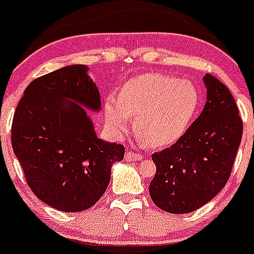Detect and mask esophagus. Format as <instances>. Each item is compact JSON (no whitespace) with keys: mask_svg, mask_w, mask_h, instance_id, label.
I'll return each mask as SVG.
<instances>
[{"mask_svg":"<svg viewBox=\"0 0 254 254\" xmlns=\"http://www.w3.org/2000/svg\"><path fill=\"white\" fill-rule=\"evenodd\" d=\"M125 160L127 161H140V160H142V156L140 155V153L127 151V152L125 153Z\"/></svg>","mask_w":254,"mask_h":254,"instance_id":"1","label":"esophagus"}]
</instances>
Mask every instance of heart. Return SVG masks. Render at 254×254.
<instances>
[{"label":"heart","instance_id":"obj_1","mask_svg":"<svg viewBox=\"0 0 254 254\" xmlns=\"http://www.w3.org/2000/svg\"><path fill=\"white\" fill-rule=\"evenodd\" d=\"M200 104L193 82L162 73H142L123 86L119 98L107 97L104 114L118 136L127 132L130 118L142 141L166 147L178 141L190 125Z\"/></svg>","mask_w":254,"mask_h":254}]
</instances>
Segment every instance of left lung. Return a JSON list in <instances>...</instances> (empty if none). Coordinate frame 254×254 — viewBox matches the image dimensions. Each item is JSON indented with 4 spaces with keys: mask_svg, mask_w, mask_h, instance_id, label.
<instances>
[{
    "mask_svg": "<svg viewBox=\"0 0 254 254\" xmlns=\"http://www.w3.org/2000/svg\"><path fill=\"white\" fill-rule=\"evenodd\" d=\"M203 81L206 103L201 114L178 141L152 155L151 199L171 214L194 211L224 188L242 139V120L231 92L209 73Z\"/></svg>",
    "mask_w": 254,
    "mask_h": 254,
    "instance_id": "obj_1",
    "label": "left lung"
}]
</instances>
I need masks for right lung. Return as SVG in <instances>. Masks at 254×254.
I'll return each instance as SVG.
<instances>
[{
    "label": "right lung",
    "mask_w": 254,
    "mask_h": 254,
    "mask_svg": "<svg viewBox=\"0 0 254 254\" xmlns=\"http://www.w3.org/2000/svg\"><path fill=\"white\" fill-rule=\"evenodd\" d=\"M88 66L71 65L30 82L12 123V147L33 193L65 212L89 209L122 161L120 143L98 139L87 111H101Z\"/></svg>",
    "instance_id": "add662e5"
}]
</instances>
